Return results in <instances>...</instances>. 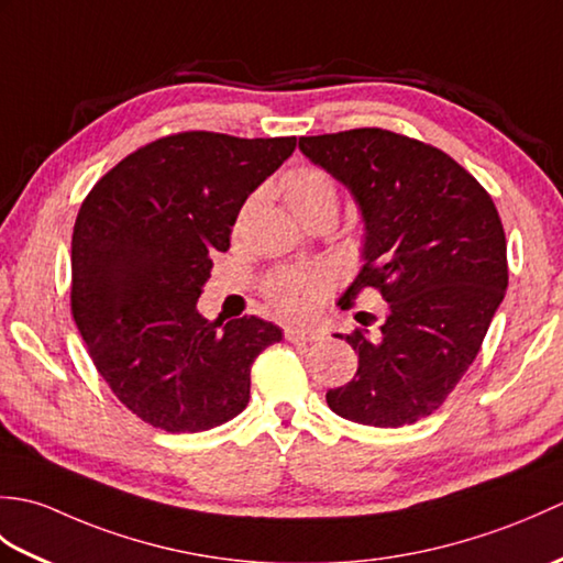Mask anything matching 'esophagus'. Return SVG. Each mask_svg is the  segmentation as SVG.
<instances>
[{"instance_id": "obj_1", "label": "esophagus", "mask_w": 563, "mask_h": 563, "mask_svg": "<svg viewBox=\"0 0 563 563\" xmlns=\"http://www.w3.org/2000/svg\"><path fill=\"white\" fill-rule=\"evenodd\" d=\"M285 339L290 343H314L321 339V333L314 329H302V327H285Z\"/></svg>"}]
</instances>
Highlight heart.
I'll use <instances>...</instances> for the list:
<instances>
[{
    "label": "heart",
    "instance_id": "heart-1",
    "mask_svg": "<svg viewBox=\"0 0 563 563\" xmlns=\"http://www.w3.org/2000/svg\"><path fill=\"white\" fill-rule=\"evenodd\" d=\"M283 196L290 210L307 222L319 212H336L339 190L333 178L314 169V166H300L288 172L283 178ZM333 288V275L324 268H283L271 273L263 283V292L273 307L285 314L307 317L327 300Z\"/></svg>",
    "mask_w": 563,
    "mask_h": 563
}]
</instances>
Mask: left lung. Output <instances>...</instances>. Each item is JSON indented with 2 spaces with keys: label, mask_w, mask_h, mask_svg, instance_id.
<instances>
[{
  "label": "left lung",
  "mask_w": 563,
  "mask_h": 563,
  "mask_svg": "<svg viewBox=\"0 0 563 563\" xmlns=\"http://www.w3.org/2000/svg\"><path fill=\"white\" fill-rule=\"evenodd\" d=\"M300 150L351 190L365 222L363 268L343 300L375 288L389 305L357 353L333 413L399 428L440 409L479 353L508 288L506 234L492 196L450 154L382 128L300 137ZM367 327V324H365Z\"/></svg>",
  "instance_id": "8db88e82"
}]
</instances>
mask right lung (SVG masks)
Wrapping results in <instances>:
<instances>
[{
  "label": "right lung",
  "instance_id": "1",
  "mask_svg": "<svg viewBox=\"0 0 563 563\" xmlns=\"http://www.w3.org/2000/svg\"><path fill=\"white\" fill-rule=\"evenodd\" d=\"M297 137L190 130L101 176L71 232V317L106 385L142 421L200 433L242 413L251 365L283 339L273 321L198 312L214 251Z\"/></svg>",
  "mask_w": 563,
  "mask_h": 563
}]
</instances>
